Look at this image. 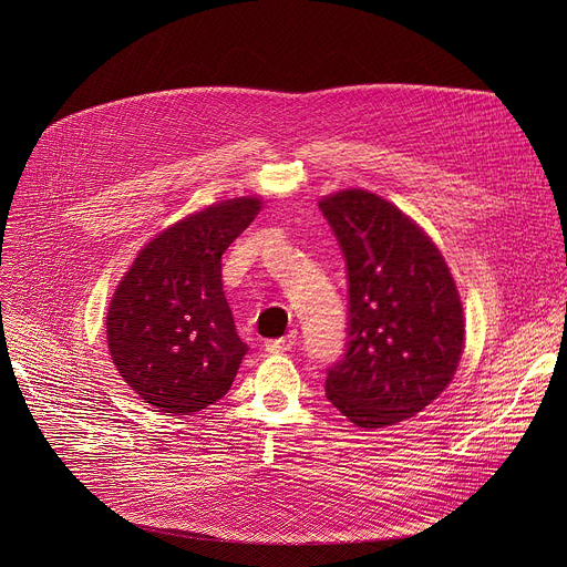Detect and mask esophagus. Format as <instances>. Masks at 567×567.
<instances>
[{
  "mask_svg": "<svg viewBox=\"0 0 567 567\" xmlns=\"http://www.w3.org/2000/svg\"><path fill=\"white\" fill-rule=\"evenodd\" d=\"M296 341H298V332L296 330H291L287 337H282V339H276V341H267V352L269 354H280V352H289L293 346H296Z\"/></svg>",
  "mask_w": 567,
  "mask_h": 567,
  "instance_id": "1",
  "label": "esophagus"
}]
</instances>
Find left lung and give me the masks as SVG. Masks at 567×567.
<instances>
[{"label": "left lung", "mask_w": 567, "mask_h": 567, "mask_svg": "<svg viewBox=\"0 0 567 567\" xmlns=\"http://www.w3.org/2000/svg\"><path fill=\"white\" fill-rule=\"evenodd\" d=\"M348 269V343L326 394L352 424L383 429L424 411L451 383L464 313L431 237L368 190L322 197Z\"/></svg>", "instance_id": "obj_1"}]
</instances>
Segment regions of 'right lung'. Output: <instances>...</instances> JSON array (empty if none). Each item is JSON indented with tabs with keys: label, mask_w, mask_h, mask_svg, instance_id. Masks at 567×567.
<instances>
[{
	"label": "right lung",
	"mask_w": 567,
	"mask_h": 567,
	"mask_svg": "<svg viewBox=\"0 0 567 567\" xmlns=\"http://www.w3.org/2000/svg\"><path fill=\"white\" fill-rule=\"evenodd\" d=\"M260 208L258 197H237L173 224L116 287L110 354L156 413L193 415L228 392L249 348L221 291V256Z\"/></svg>",
	"instance_id": "right-lung-1"
}]
</instances>
